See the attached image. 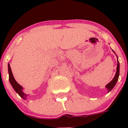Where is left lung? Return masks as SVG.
<instances>
[{
    "instance_id": "obj_1",
    "label": "left lung",
    "mask_w": 128,
    "mask_h": 128,
    "mask_svg": "<svg viewBox=\"0 0 128 128\" xmlns=\"http://www.w3.org/2000/svg\"><path fill=\"white\" fill-rule=\"evenodd\" d=\"M114 52V51H113ZM120 76V63L119 61L118 60V64H117V68H116V74L114 76L113 79L111 81L110 83H108V84L106 86V88L108 89V92H110L112 89L113 88V87L115 86L116 84L117 81L118 80V77H119Z\"/></svg>"
}]
</instances>
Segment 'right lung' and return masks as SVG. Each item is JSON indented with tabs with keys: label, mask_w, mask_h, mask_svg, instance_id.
Segmentation results:
<instances>
[{
	"label": "right lung",
	"mask_w": 128,
	"mask_h": 128,
	"mask_svg": "<svg viewBox=\"0 0 128 128\" xmlns=\"http://www.w3.org/2000/svg\"><path fill=\"white\" fill-rule=\"evenodd\" d=\"M8 69L9 74V81H10V83L11 84L13 88L15 90V91L22 98H23L24 99H26L27 95L23 92V87H22L20 84H18L16 82V81L15 80V78H14L9 63L8 64Z\"/></svg>",
	"instance_id": "obj_1"
}]
</instances>
